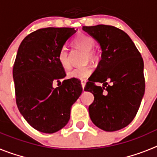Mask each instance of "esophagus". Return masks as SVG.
Returning <instances> with one entry per match:
<instances>
[{
  "label": "esophagus",
  "instance_id": "esophagus-1",
  "mask_svg": "<svg viewBox=\"0 0 157 157\" xmlns=\"http://www.w3.org/2000/svg\"><path fill=\"white\" fill-rule=\"evenodd\" d=\"M86 81L85 79H83L81 81V84H82V86L83 90H84V87H85V86H86Z\"/></svg>",
  "mask_w": 157,
  "mask_h": 157
}]
</instances>
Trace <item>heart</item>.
I'll use <instances>...</instances> for the list:
<instances>
[{"label": "heart", "mask_w": 157, "mask_h": 157, "mask_svg": "<svg viewBox=\"0 0 157 157\" xmlns=\"http://www.w3.org/2000/svg\"><path fill=\"white\" fill-rule=\"evenodd\" d=\"M74 43L76 46L79 47L82 50L86 51V58L90 60H96L98 58V54L92 48L95 46V39L92 36L83 33H79L75 37ZM58 61L63 69L70 68V62L68 59V52L66 47H63L58 53ZM93 68L90 65H85L83 67H75L67 73L69 78L76 79H86L92 74Z\"/></svg>", "instance_id": "b5f03b06"}]
</instances>
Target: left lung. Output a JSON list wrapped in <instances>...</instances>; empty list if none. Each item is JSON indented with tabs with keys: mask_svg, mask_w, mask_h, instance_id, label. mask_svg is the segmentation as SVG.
Instances as JSON below:
<instances>
[{
	"mask_svg": "<svg viewBox=\"0 0 157 157\" xmlns=\"http://www.w3.org/2000/svg\"><path fill=\"white\" fill-rule=\"evenodd\" d=\"M102 49L101 59L85 86L94 96L89 106L93 123L105 131L129 125L135 117L145 94L144 62L127 33L109 25L82 27ZM107 81H110L109 84ZM96 82L103 83L101 87Z\"/></svg>",
	"mask_w": 157,
	"mask_h": 157,
	"instance_id": "left-lung-1",
	"label": "left lung"
}]
</instances>
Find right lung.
<instances>
[{"label":"right lung","instance_id":"obj_1","mask_svg":"<svg viewBox=\"0 0 157 157\" xmlns=\"http://www.w3.org/2000/svg\"><path fill=\"white\" fill-rule=\"evenodd\" d=\"M75 32L70 27L39 29L25 37L18 49L13 66L16 105L27 123L42 133L52 134L66 126L71 105L82 92L76 78L52 86L66 76L58 53Z\"/></svg>","mask_w":157,"mask_h":157}]
</instances>
